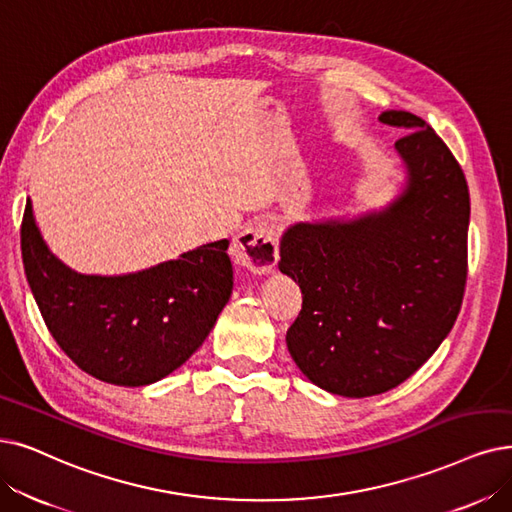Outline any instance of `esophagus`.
Returning a JSON list of instances; mask_svg holds the SVG:
<instances>
[{"label": "esophagus", "mask_w": 512, "mask_h": 512, "mask_svg": "<svg viewBox=\"0 0 512 512\" xmlns=\"http://www.w3.org/2000/svg\"><path fill=\"white\" fill-rule=\"evenodd\" d=\"M233 262L256 275L271 273L279 260L277 233L267 222H256L245 227L231 245Z\"/></svg>", "instance_id": "esophagus-1"}]
</instances>
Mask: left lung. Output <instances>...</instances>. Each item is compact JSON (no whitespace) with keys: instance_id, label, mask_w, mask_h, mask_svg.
<instances>
[{"instance_id":"8db88e82","label":"left lung","mask_w":512,"mask_h":512,"mask_svg":"<svg viewBox=\"0 0 512 512\" xmlns=\"http://www.w3.org/2000/svg\"><path fill=\"white\" fill-rule=\"evenodd\" d=\"M378 119L407 130L395 142L407 172L401 195L353 220L296 222L279 243V271L302 290L288 351L313 384L353 399L391 391L439 349L468 269L460 163L414 113Z\"/></svg>"}]
</instances>
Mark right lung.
Returning a JSON list of instances; mask_svg holds the SVG:
<instances>
[{
    "label": "right lung",
    "instance_id": "obj_1",
    "mask_svg": "<svg viewBox=\"0 0 512 512\" xmlns=\"http://www.w3.org/2000/svg\"><path fill=\"white\" fill-rule=\"evenodd\" d=\"M227 248L220 239L138 273L81 275L48 250L31 199L20 227L25 275L52 338L79 370L117 386L166 378L208 338L233 292Z\"/></svg>",
    "mask_w": 512,
    "mask_h": 512
}]
</instances>
